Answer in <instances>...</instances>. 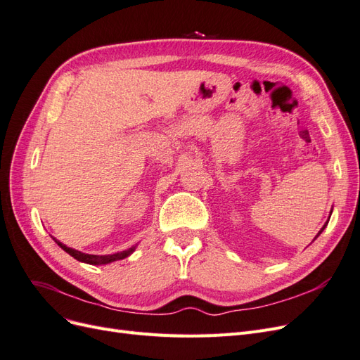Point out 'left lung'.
<instances>
[{
    "mask_svg": "<svg viewBox=\"0 0 360 360\" xmlns=\"http://www.w3.org/2000/svg\"><path fill=\"white\" fill-rule=\"evenodd\" d=\"M328 222H329V221H328ZM328 222H326V224H324V225H323V228H321V230H320V233H319V234H317V236H315V238H317V237H319V236H320V234H321V233H323V230H324V228H326V225H328Z\"/></svg>",
    "mask_w": 360,
    "mask_h": 360,
    "instance_id": "left-lung-1",
    "label": "left lung"
}]
</instances>
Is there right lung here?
I'll use <instances>...</instances> for the list:
<instances>
[{
    "label": "right lung",
    "instance_id": "right-lung-1",
    "mask_svg": "<svg viewBox=\"0 0 360 360\" xmlns=\"http://www.w3.org/2000/svg\"><path fill=\"white\" fill-rule=\"evenodd\" d=\"M56 240V238H53ZM57 245L63 249L66 250V252L69 255H72L73 258H76L78 261H82V263H86V264H93V266H99V264H108V263H112V261H117V259H123L126 257H129L130 254L134 252V248H130L127 250H123V252H117V254H112V255H90V254H82L79 252V250L76 249H72V248H68L66 245H63L61 242L56 240Z\"/></svg>",
    "mask_w": 360,
    "mask_h": 360
}]
</instances>
